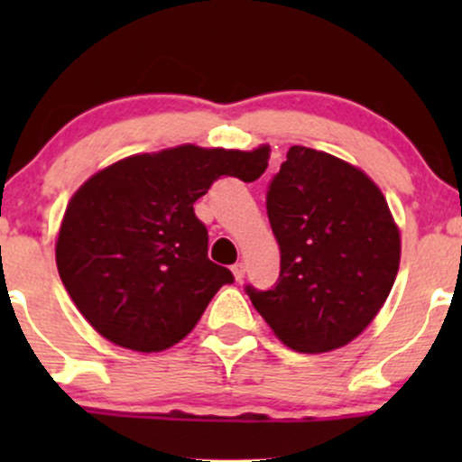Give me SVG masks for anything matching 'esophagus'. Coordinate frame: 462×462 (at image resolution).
Wrapping results in <instances>:
<instances>
[{
  "mask_svg": "<svg viewBox=\"0 0 462 462\" xmlns=\"http://www.w3.org/2000/svg\"><path fill=\"white\" fill-rule=\"evenodd\" d=\"M232 273H235L236 282H241V280L245 278V263H236L235 267H232Z\"/></svg>",
  "mask_w": 462,
  "mask_h": 462,
  "instance_id": "34e87169",
  "label": "esophagus"
}]
</instances>
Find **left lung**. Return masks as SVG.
<instances>
[{
    "label": "left lung",
    "instance_id": "obj_1",
    "mask_svg": "<svg viewBox=\"0 0 462 462\" xmlns=\"http://www.w3.org/2000/svg\"><path fill=\"white\" fill-rule=\"evenodd\" d=\"M267 215L280 278L269 291L245 286L254 309L295 352L347 346L400 269V230L383 190L341 158L293 145L269 182Z\"/></svg>",
    "mask_w": 462,
    "mask_h": 462
}]
</instances>
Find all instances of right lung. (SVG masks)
<instances>
[{"mask_svg": "<svg viewBox=\"0 0 462 462\" xmlns=\"http://www.w3.org/2000/svg\"><path fill=\"white\" fill-rule=\"evenodd\" d=\"M269 147L180 145L110 164L76 190L62 217L56 264L84 319L115 346L162 352L193 330L230 269L208 258L193 204L215 180L254 182Z\"/></svg>", "mask_w": 462, "mask_h": 462, "instance_id": "obj_1", "label": "right lung"}]
</instances>
